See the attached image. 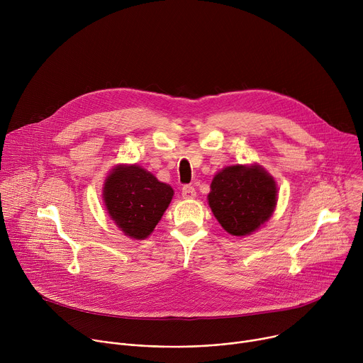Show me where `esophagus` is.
<instances>
[{
  "mask_svg": "<svg viewBox=\"0 0 363 363\" xmlns=\"http://www.w3.org/2000/svg\"><path fill=\"white\" fill-rule=\"evenodd\" d=\"M196 196V192H195V188L191 186V185H185L182 188V198L185 199H192Z\"/></svg>",
  "mask_w": 363,
  "mask_h": 363,
  "instance_id": "obj_1",
  "label": "esophagus"
}]
</instances>
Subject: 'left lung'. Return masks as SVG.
<instances>
[{
    "label": "left lung",
    "mask_w": 363,
    "mask_h": 363,
    "mask_svg": "<svg viewBox=\"0 0 363 363\" xmlns=\"http://www.w3.org/2000/svg\"><path fill=\"white\" fill-rule=\"evenodd\" d=\"M208 203L221 227L235 237L250 235L274 213L277 186L260 165H231L211 182Z\"/></svg>",
    "instance_id": "8db88e82"
}]
</instances>
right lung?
Returning a JSON list of instances; mask_svg holds the SVG:
<instances>
[{
    "instance_id": "add662e5",
    "label": "right lung",
    "mask_w": 363,
    "mask_h": 363,
    "mask_svg": "<svg viewBox=\"0 0 363 363\" xmlns=\"http://www.w3.org/2000/svg\"><path fill=\"white\" fill-rule=\"evenodd\" d=\"M174 189L138 165H118L105 181L108 214L125 235L145 240L172 201Z\"/></svg>"
}]
</instances>
